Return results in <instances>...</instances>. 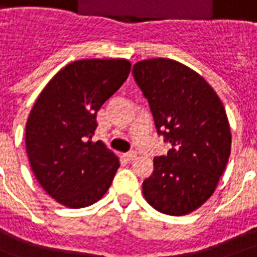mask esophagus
<instances>
[{
  "mask_svg": "<svg viewBox=\"0 0 257 257\" xmlns=\"http://www.w3.org/2000/svg\"><path fill=\"white\" fill-rule=\"evenodd\" d=\"M125 157H126V160H129V161L136 160V159H137V152H136V151L128 152V153H126V155H125Z\"/></svg>",
  "mask_w": 257,
  "mask_h": 257,
  "instance_id": "obj_1",
  "label": "esophagus"
}]
</instances>
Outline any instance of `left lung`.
I'll use <instances>...</instances> for the list:
<instances>
[{
    "label": "left lung",
    "instance_id": "1",
    "mask_svg": "<svg viewBox=\"0 0 257 257\" xmlns=\"http://www.w3.org/2000/svg\"><path fill=\"white\" fill-rule=\"evenodd\" d=\"M159 133L172 144L153 160L143 195L156 211L184 216L215 192L231 153V126L217 93L197 72L171 58L133 65Z\"/></svg>",
    "mask_w": 257,
    "mask_h": 257
}]
</instances>
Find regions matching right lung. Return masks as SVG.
I'll return each instance as SVG.
<instances>
[{
    "mask_svg": "<svg viewBox=\"0 0 257 257\" xmlns=\"http://www.w3.org/2000/svg\"><path fill=\"white\" fill-rule=\"evenodd\" d=\"M131 72L125 58L78 60L42 89L25 129L30 168L44 191L68 208L92 205L120 167L102 141H92L96 114Z\"/></svg>",
    "mask_w": 257,
    "mask_h": 257,
    "instance_id": "obj_1",
    "label": "right lung"
}]
</instances>
